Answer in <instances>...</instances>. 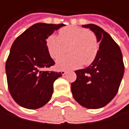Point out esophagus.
Listing matches in <instances>:
<instances>
[{
	"instance_id": "esophagus-1",
	"label": "esophagus",
	"mask_w": 129,
	"mask_h": 129,
	"mask_svg": "<svg viewBox=\"0 0 129 129\" xmlns=\"http://www.w3.org/2000/svg\"><path fill=\"white\" fill-rule=\"evenodd\" d=\"M66 73V70H62V71H61V74H62L63 75H64Z\"/></svg>"
}]
</instances>
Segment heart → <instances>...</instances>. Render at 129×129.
<instances>
[{
    "label": "heart",
    "mask_w": 129,
    "mask_h": 129,
    "mask_svg": "<svg viewBox=\"0 0 129 129\" xmlns=\"http://www.w3.org/2000/svg\"><path fill=\"white\" fill-rule=\"evenodd\" d=\"M60 37L52 34L46 42L51 57L57 59L69 49L71 54L57 60L56 66L60 69H74L81 65H89L95 60L99 43L96 36L87 29L78 26H67L60 30Z\"/></svg>",
    "instance_id": "1"
}]
</instances>
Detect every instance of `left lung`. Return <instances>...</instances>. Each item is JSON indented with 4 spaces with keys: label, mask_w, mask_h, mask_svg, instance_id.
<instances>
[{
    "label": "left lung",
    "mask_w": 129,
    "mask_h": 129,
    "mask_svg": "<svg viewBox=\"0 0 129 129\" xmlns=\"http://www.w3.org/2000/svg\"><path fill=\"white\" fill-rule=\"evenodd\" d=\"M96 36L99 50L91 64L76 70L77 78L71 84L75 101L89 109H98L108 105L116 95L124 74L122 54L119 45L100 27L84 24Z\"/></svg>",
    "instance_id": "left-lung-1"
}]
</instances>
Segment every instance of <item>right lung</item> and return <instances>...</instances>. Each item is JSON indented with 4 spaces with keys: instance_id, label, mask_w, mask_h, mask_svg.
Returning a JSON list of instances; mask_svg holds the SVG:
<instances>
[{
    "instance_id": "obj_1",
    "label": "right lung",
    "mask_w": 129,
    "mask_h": 129,
    "mask_svg": "<svg viewBox=\"0 0 129 129\" xmlns=\"http://www.w3.org/2000/svg\"><path fill=\"white\" fill-rule=\"evenodd\" d=\"M63 26L37 23L14 41L6 62V73L10 95L20 106L37 109L51 99L54 82L62 74L42 70L54 65L46 39Z\"/></svg>"
}]
</instances>
